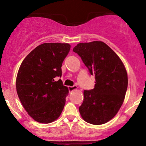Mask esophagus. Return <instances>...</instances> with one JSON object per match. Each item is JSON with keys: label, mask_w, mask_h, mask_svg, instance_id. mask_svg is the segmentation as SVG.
I'll list each match as a JSON object with an SVG mask.
<instances>
[{"label": "esophagus", "mask_w": 146, "mask_h": 146, "mask_svg": "<svg viewBox=\"0 0 146 146\" xmlns=\"http://www.w3.org/2000/svg\"><path fill=\"white\" fill-rule=\"evenodd\" d=\"M78 86H69L68 87V90L69 92H72L73 90H77Z\"/></svg>", "instance_id": "obj_1"}]
</instances>
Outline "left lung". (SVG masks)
Listing matches in <instances>:
<instances>
[{
  "label": "left lung",
  "mask_w": 146,
  "mask_h": 146,
  "mask_svg": "<svg viewBox=\"0 0 146 146\" xmlns=\"http://www.w3.org/2000/svg\"><path fill=\"white\" fill-rule=\"evenodd\" d=\"M73 51L96 80L94 88L84 91L80 113L88 123L104 124L116 115L124 100L128 83L126 70L118 56L103 42L79 43Z\"/></svg>",
  "instance_id": "left-lung-1"
}]
</instances>
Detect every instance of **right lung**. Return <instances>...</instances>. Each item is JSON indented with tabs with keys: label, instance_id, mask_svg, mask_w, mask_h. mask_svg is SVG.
<instances>
[{
	"label": "right lung",
	"instance_id": "1",
	"mask_svg": "<svg viewBox=\"0 0 146 146\" xmlns=\"http://www.w3.org/2000/svg\"><path fill=\"white\" fill-rule=\"evenodd\" d=\"M67 43H44L24 59L16 81L20 100L30 116L40 123L58 118L66 103L68 89L60 79L62 65L68 54Z\"/></svg>",
	"mask_w": 146,
	"mask_h": 146
}]
</instances>
